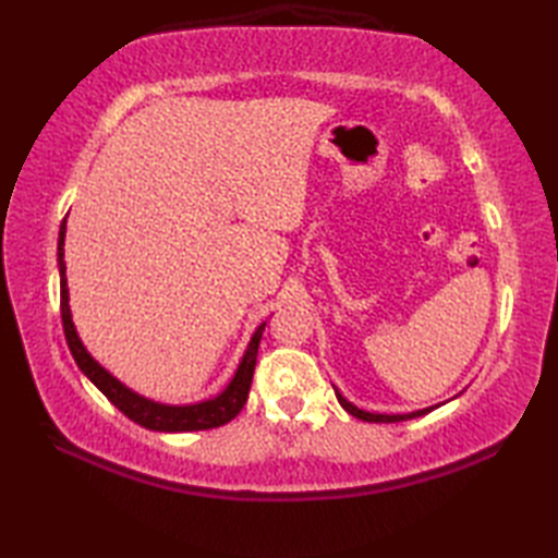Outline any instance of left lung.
Segmentation results:
<instances>
[{
  "mask_svg": "<svg viewBox=\"0 0 558 558\" xmlns=\"http://www.w3.org/2000/svg\"><path fill=\"white\" fill-rule=\"evenodd\" d=\"M336 396H338V402L342 408H345L352 417H357V420H364V422H405V420H414V417H422V414H426V412H432L434 408H426V410H417V412H410V414H376V412H364V410H360V408H354L352 402H348L345 398H342L338 390H336Z\"/></svg>",
  "mask_w": 558,
  "mask_h": 558,
  "instance_id": "obj_1",
  "label": "left lung"
}]
</instances>
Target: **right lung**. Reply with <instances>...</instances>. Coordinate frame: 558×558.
Returning <instances> with one entry per match:
<instances>
[{"mask_svg":"<svg viewBox=\"0 0 558 558\" xmlns=\"http://www.w3.org/2000/svg\"><path fill=\"white\" fill-rule=\"evenodd\" d=\"M64 234H66V220L62 222V228H59V244H57L59 288H62V292H59V310H62V326H64L66 345H69L71 354H74L78 369L98 386L100 393L108 398L122 414H126L129 420H134L136 424L146 426V429H153V432H201V429H213V426L228 424L230 420H234L236 414H240V410L244 408V402L248 398V388H252L256 352H258L260 333H264L266 324H260L256 328V333L252 336V342H248L240 366H236L234 378L220 396H216L213 400L196 402V405H162V402H153L144 396L134 393V390H129L124 384L117 381L110 372H105L102 366L86 352V348H83V342L78 340L74 322H71V312H69Z\"/></svg>","mask_w":558,"mask_h":558,"instance_id":"add662e5","label":"right lung"}]
</instances>
